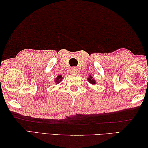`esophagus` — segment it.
I'll return each instance as SVG.
<instances>
[{
    "label": "esophagus",
    "mask_w": 148,
    "mask_h": 148,
    "mask_svg": "<svg viewBox=\"0 0 148 148\" xmlns=\"http://www.w3.org/2000/svg\"><path fill=\"white\" fill-rule=\"evenodd\" d=\"M77 69L76 67H73L71 69V72L72 74H76L77 72Z\"/></svg>",
    "instance_id": "1"
}]
</instances>
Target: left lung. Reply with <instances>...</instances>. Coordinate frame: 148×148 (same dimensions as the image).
Here are the masks:
<instances>
[{
  "label": "left lung",
  "instance_id": "left-lung-1",
  "mask_svg": "<svg viewBox=\"0 0 148 148\" xmlns=\"http://www.w3.org/2000/svg\"><path fill=\"white\" fill-rule=\"evenodd\" d=\"M87 79H88V82H89L90 83H91V84H95L96 83V81H95V79H93V78L92 77V76H89V77H88Z\"/></svg>",
  "mask_w": 148,
  "mask_h": 148
}]
</instances>
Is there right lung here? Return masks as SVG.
Masks as SVG:
<instances>
[{
	"instance_id": "obj_1",
	"label": "right lung",
	"mask_w": 148,
	"mask_h": 148,
	"mask_svg": "<svg viewBox=\"0 0 148 148\" xmlns=\"http://www.w3.org/2000/svg\"><path fill=\"white\" fill-rule=\"evenodd\" d=\"M62 79H63L62 76H61V75H59V76L56 77V78L55 80V82L56 83V84H58V83H60V81L62 80Z\"/></svg>"
}]
</instances>
